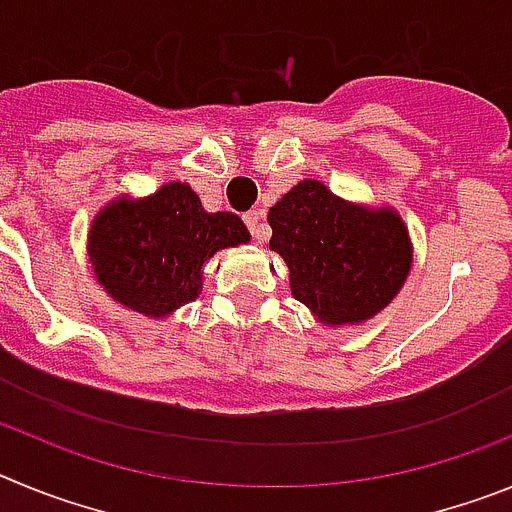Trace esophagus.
Segmentation results:
<instances>
[{
  "label": "esophagus",
  "instance_id": "esophagus-1",
  "mask_svg": "<svg viewBox=\"0 0 512 512\" xmlns=\"http://www.w3.org/2000/svg\"><path fill=\"white\" fill-rule=\"evenodd\" d=\"M243 220H246L248 230H251L253 241L264 243V241H266V235H269V233H266V225L261 223V212H259V210L246 212V215H243Z\"/></svg>",
  "mask_w": 512,
  "mask_h": 512
}]
</instances>
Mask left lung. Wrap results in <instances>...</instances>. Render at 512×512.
<instances>
[{
    "instance_id": "left-lung-1",
    "label": "left lung",
    "mask_w": 512,
    "mask_h": 512,
    "mask_svg": "<svg viewBox=\"0 0 512 512\" xmlns=\"http://www.w3.org/2000/svg\"><path fill=\"white\" fill-rule=\"evenodd\" d=\"M271 241L289 269L295 300L325 325H356L395 300L413 243L390 207L354 205L305 179L269 210Z\"/></svg>"
}]
</instances>
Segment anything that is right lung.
Returning a JSON list of instances; mask_svg holds the SVG:
<instances>
[{
	"label": "right lung",
	"instance_id": "1",
	"mask_svg": "<svg viewBox=\"0 0 512 512\" xmlns=\"http://www.w3.org/2000/svg\"><path fill=\"white\" fill-rule=\"evenodd\" d=\"M251 241L233 212H205L184 182L143 200L117 197L89 228V261L104 292L146 318H166L202 292V266Z\"/></svg>",
	"mask_w": 512,
	"mask_h": 512
}]
</instances>
